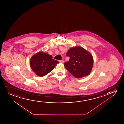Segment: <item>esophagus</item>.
<instances>
[{
	"label": "esophagus",
	"mask_w": 124,
	"mask_h": 124,
	"mask_svg": "<svg viewBox=\"0 0 124 124\" xmlns=\"http://www.w3.org/2000/svg\"><path fill=\"white\" fill-rule=\"evenodd\" d=\"M59 62L61 63H64V61L63 60H60V61H59Z\"/></svg>",
	"instance_id": "esophagus-1"
}]
</instances>
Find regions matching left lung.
<instances>
[{"label": "left lung", "instance_id": "8db88e82", "mask_svg": "<svg viewBox=\"0 0 124 124\" xmlns=\"http://www.w3.org/2000/svg\"><path fill=\"white\" fill-rule=\"evenodd\" d=\"M69 61L64 63L66 70L76 78L88 76L93 66V58L90 53L82 47L71 48L66 54Z\"/></svg>", "mask_w": 124, "mask_h": 124}]
</instances>
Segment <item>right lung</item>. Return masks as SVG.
Instances as JSON below:
<instances>
[{
	"label": "right lung",
	"mask_w": 124,
	"mask_h": 124,
	"mask_svg": "<svg viewBox=\"0 0 124 124\" xmlns=\"http://www.w3.org/2000/svg\"><path fill=\"white\" fill-rule=\"evenodd\" d=\"M59 62L52 56L44 52H39L31 58V68L38 76L43 77L53 70Z\"/></svg>",
	"instance_id": "1"
}]
</instances>
